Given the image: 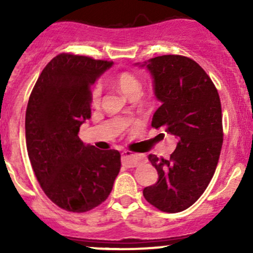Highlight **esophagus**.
Here are the masks:
<instances>
[{
	"instance_id": "34e87169",
	"label": "esophagus",
	"mask_w": 253,
	"mask_h": 253,
	"mask_svg": "<svg viewBox=\"0 0 253 253\" xmlns=\"http://www.w3.org/2000/svg\"><path fill=\"white\" fill-rule=\"evenodd\" d=\"M144 159L143 155L139 154H133V153H129L127 150H124L121 153V162L125 167L127 168H134L138 163H141Z\"/></svg>"
}]
</instances>
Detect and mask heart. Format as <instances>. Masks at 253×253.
Listing matches in <instances>:
<instances>
[{"label":"heart","mask_w":253,"mask_h":253,"mask_svg":"<svg viewBox=\"0 0 253 253\" xmlns=\"http://www.w3.org/2000/svg\"><path fill=\"white\" fill-rule=\"evenodd\" d=\"M115 84L117 85V88L120 89L122 94H125L126 96L132 95L134 93H139L141 90V82L139 79L131 72H120L115 76L114 78ZM101 95V88L100 85H95L91 90V103L98 104L100 100Z\"/></svg>","instance_id":"1"}]
</instances>
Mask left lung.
Listing matches in <instances>:
<instances>
[{"mask_svg":"<svg viewBox=\"0 0 253 253\" xmlns=\"http://www.w3.org/2000/svg\"><path fill=\"white\" fill-rule=\"evenodd\" d=\"M141 67L150 72L162 103L152 126L177 138L170 159L149 154L159 178L143 196L159 211L177 213L202 196L215 171L223 145L220 99L205 70L185 56H158Z\"/></svg>","mask_w":253,"mask_h":253,"instance_id":"1","label":"left lung"}]
</instances>
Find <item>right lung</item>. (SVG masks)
Wrapping results in <instances>:
<instances>
[{
    "label": "right lung",
    "mask_w": 253,
    "mask_h": 253,
    "mask_svg": "<svg viewBox=\"0 0 253 253\" xmlns=\"http://www.w3.org/2000/svg\"><path fill=\"white\" fill-rule=\"evenodd\" d=\"M112 62L60 53L38 78L25 112V142L45 195L65 211L83 213L110 195L121 168L117 150L79 139L90 119V88Z\"/></svg>",
    "instance_id": "obj_1"
}]
</instances>
